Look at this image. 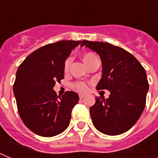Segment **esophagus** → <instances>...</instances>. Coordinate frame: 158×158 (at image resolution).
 Returning a JSON list of instances; mask_svg holds the SVG:
<instances>
[{"label":"esophagus","instance_id":"34e87169","mask_svg":"<svg viewBox=\"0 0 158 158\" xmlns=\"http://www.w3.org/2000/svg\"><path fill=\"white\" fill-rule=\"evenodd\" d=\"M84 97H85V96H84V95H83V94H79V98H80V99H83Z\"/></svg>","mask_w":158,"mask_h":158}]
</instances>
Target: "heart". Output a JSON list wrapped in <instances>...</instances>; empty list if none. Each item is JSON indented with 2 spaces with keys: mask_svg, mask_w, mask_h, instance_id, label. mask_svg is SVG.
Returning a JSON list of instances; mask_svg holds the SVG:
<instances>
[{
  "mask_svg": "<svg viewBox=\"0 0 158 158\" xmlns=\"http://www.w3.org/2000/svg\"><path fill=\"white\" fill-rule=\"evenodd\" d=\"M95 58H97V56L93 53H86V54L84 55L83 56V60H84V63L88 65V64L90 63L91 61H93ZM72 58L71 57H69L67 58L65 62H64V71H68L69 69V66H70V64H71ZM73 86L74 87V89H76L78 91L81 92V93H85V92L88 91V84L84 82H75Z\"/></svg>",
  "mask_w": 158,
  "mask_h": 158,
  "instance_id": "b5f03b06",
  "label": "heart"
}]
</instances>
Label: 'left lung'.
Segmentation results:
<instances>
[{
	"instance_id": "left-lung-1",
	"label": "left lung",
	"mask_w": 158,
	"mask_h": 158,
	"mask_svg": "<svg viewBox=\"0 0 158 158\" xmlns=\"http://www.w3.org/2000/svg\"><path fill=\"white\" fill-rule=\"evenodd\" d=\"M99 55L102 79L97 89L110 91L109 98H96L90 107L94 127L107 135L126 132L137 122L144 110L148 82L144 68L132 54L107 43L82 41L81 45Z\"/></svg>"
}]
</instances>
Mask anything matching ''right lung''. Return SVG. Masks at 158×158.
<instances>
[{
  "instance_id": "add662e5",
  "label": "right lung",
  "mask_w": 158,
  "mask_h": 158,
  "mask_svg": "<svg viewBox=\"0 0 158 158\" xmlns=\"http://www.w3.org/2000/svg\"><path fill=\"white\" fill-rule=\"evenodd\" d=\"M81 41H60L31 53L16 72L13 91L21 120L38 135L52 137L66 130L79 102L75 92L61 97L55 84L64 79V61Z\"/></svg>"
}]
</instances>
